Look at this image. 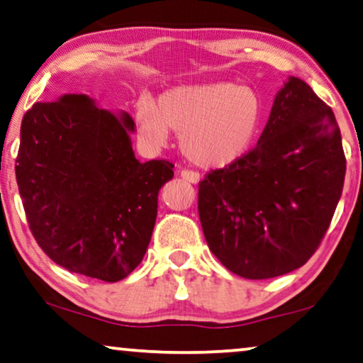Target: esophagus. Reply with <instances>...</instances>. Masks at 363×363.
<instances>
[{
    "instance_id": "34e87169",
    "label": "esophagus",
    "mask_w": 363,
    "mask_h": 363,
    "mask_svg": "<svg viewBox=\"0 0 363 363\" xmlns=\"http://www.w3.org/2000/svg\"><path fill=\"white\" fill-rule=\"evenodd\" d=\"M179 174H181L182 179H186V181L192 182V184H197V182L200 181L199 172H196V171H191V169H179Z\"/></svg>"
}]
</instances>
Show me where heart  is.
I'll list each match as a JSON object with an SVG mask.
<instances>
[{
  "label": "heart",
  "instance_id": "b5f03b06",
  "mask_svg": "<svg viewBox=\"0 0 363 363\" xmlns=\"http://www.w3.org/2000/svg\"><path fill=\"white\" fill-rule=\"evenodd\" d=\"M262 107L245 86L226 81L177 86L153 102L135 107L140 133L161 147L169 130L179 133L182 155L192 164L218 169L236 163L250 150L261 123Z\"/></svg>",
  "mask_w": 363,
  "mask_h": 363
}]
</instances>
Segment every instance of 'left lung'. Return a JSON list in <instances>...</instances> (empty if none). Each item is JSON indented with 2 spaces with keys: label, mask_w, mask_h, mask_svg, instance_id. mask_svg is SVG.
I'll use <instances>...</instances> for the list:
<instances>
[{
  "label": "left lung",
  "mask_w": 363,
  "mask_h": 363,
  "mask_svg": "<svg viewBox=\"0 0 363 363\" xmlns=\"http://www.w3.org/2000/svg\"><path fill=\"white\" fill-rule=\"evenodd\" d=\"M344 177L333 109L291 77L275 96L256 147L199 182L210 251L230 272L251 280L301 267L331 225Z\"/></svg>",
  "instance_id": "8db88e82"
}]
</instances>
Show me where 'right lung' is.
Listing matches in <instances>:
<instances>
[{
  "label": "right lung",
  "mask_w": 363,
  "mask_h": 363,
  "mask_svg": "<svg viewBox=\"0 0 363 363\" xmlns=\"http://www.w3.org/2000/svg\"><path fill=\"white\" fill-rule=\"evenodd\" d=\"M128 113L97 109L84 94L35 102L24 113L16 181L30 233L69 272L117 282L142 262L172 179L166 160L140 163Z\"/></svg>",
  "instance_id": "right-lung-1"
}]
</instances>
